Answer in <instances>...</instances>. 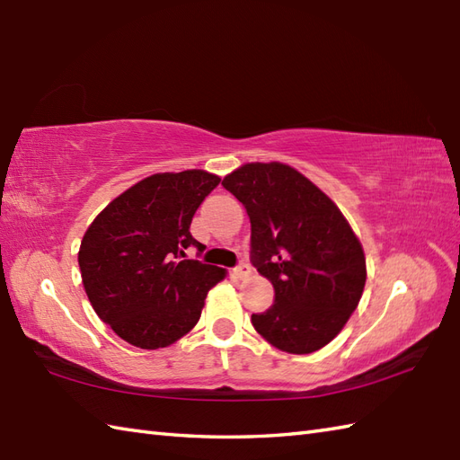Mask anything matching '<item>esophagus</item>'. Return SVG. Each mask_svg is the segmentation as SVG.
<instances>
[{"label":"esophagus","instance_id":"34e87169","mask_svg":"<svg viewBox=\"0 0 460 460\" xmlns=\"http://www.w3.org/2000/svg\"><path fill=\"white\" fill-rule=\"evenodd\" d=\"M249 270H251V269H249L247 262H239V265L231 270V275L235 277V279H243V277L249 275Z\"/></svg>","mask_w":460,"mask_h":460}]
</instances>
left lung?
Returning a JSON list of instances; mask_svg holds the SVG:
<instances>
[{
	"label": "left lung",
	"mask_w": 460,
	"mask_h": 460,
	"mask_svg": "<svg viewBox=\"0 0 460 460\" xmlns=\"http://www.w3.org/2000/svg\"><path fill=\"white\" fill-rule=\"evenodd\" d=\"M251 221V262L275 305L251 322L272 346L312 354L344 328L366 285V257L326 193L290 165L247 164L223 180Z\"/></svg>",
	"instance_id": "left-lung-1"
}]
</instances>
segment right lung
<instances>
[{
    "label": "right lung",
    "instance_id": "add662e5",
    "mask_svg": "<svg viewBox=\"0 0 460 460\" xmlns=\"http://www.w3.org/2000/svg\"><path fill=\"white\" fill-rule=\"evenodd\" d=\"M203 170L155 173L132 185L86 229L79 267L96 314L128 344L158 349L198 324L205 296L225 270L185 259L203 245L190 233L195 211L217 188Z\"/></svg>",
    "mask_w": 460,
    "mask_h": 460
}]
</instances>
